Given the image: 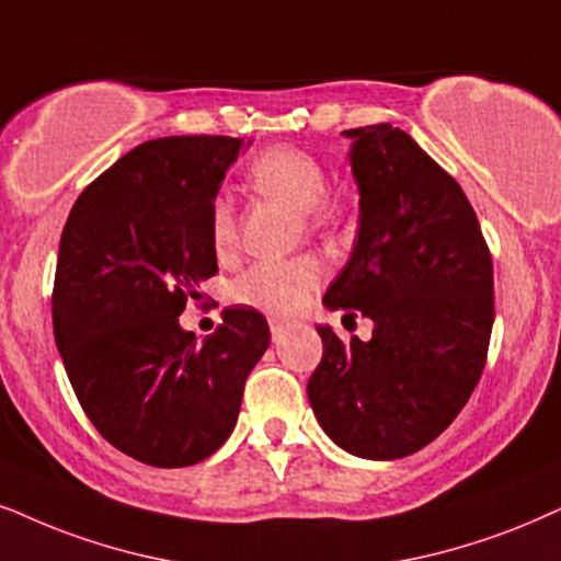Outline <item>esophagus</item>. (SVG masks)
<instances>
[{
    "instance_id": "1",
    "label": "esophagus",
    "mask_w": 561,
    "mask_h": 561,
    "mask_svg": "<svg viewBox=\"0 0 561 561\" xmlns=\"http://www.w3.org/2000/svg\"><path fill=\"white\" fill-rule=\"evenodd\" d=\"M268 329H272V339H274V342H282V339H285L287 329H289V323L285 321V318L272 316V318H268Z\"/></svg>"
}]
</instances>
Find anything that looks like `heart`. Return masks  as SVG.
<instances>
[{
	"mask_svg": "<svg viewBox=\"0 0 561 561\" xmlns=\"http://www.w3.org/2000/svg\"><path fill=\"white\" fill-rule=\"evenodd\" d=\"M251 179L264 194L279 198L300 215H313L325 194V170L313 154L295 147H274L259 154L251 165ZM209 236L217 256H228L238 243L236 207L228 196H217L209 209ZM321 282V266L313 259L259 261L238 276L230 295L240 305L295 313Z\"/></svg>",
	"mask_w": 561,
	"mask_h": 561,
	"instance_id": "b5f03b06",
	"label": "heart"
}]
</instances>
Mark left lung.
Segmentation results:
<instances>
[{"label":"left lung","instance_id":"left-lung-1","mask_svg":"<svg viewBox=\"0 0 561 561\" xmlns=\"http://www.w3.org/2000/svg\"><path fill=\"white\" fill-rule=\"evenodd\" d=\"M359 194L352 256L325 289L359 310L373 339L331 325L308 380L313 414L339 448L393 460L430 445L477 388L494 323L492 256L456 181L391 124L346 129Z\"/></svg>","mask_w":561,"mask_h":561}]
</instances>
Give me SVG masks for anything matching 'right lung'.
<instances>
[{
  "mask_svg": "<svg viewBox=\"0 0 561 561\" xmlns=\"http://www.w3.org/2000/svg\"><path fill=\"white\" fill-rule=\"evenodd\" d=\"M248 145L145 141L82 191L61 232L51 308L69 382L113 448L158 469L194 466L230 437L272 339L253 308H225L204 342L179 323L217 274L209 209Z\"/></svg>",
  "mask_w": 561,
  "mask_h": 561,
  "instance_id": "right-lung-1",
  "label": "right lung"
}]
</instances>
